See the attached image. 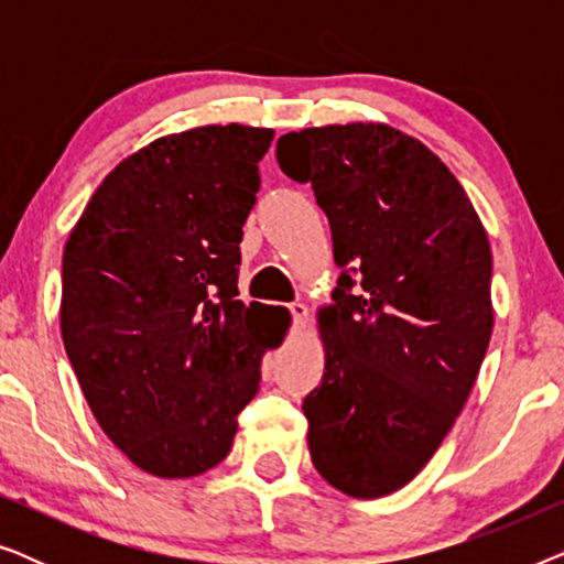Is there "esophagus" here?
<instances>
[{
	"mask_svg": "<svg viewBox=\"0 0 564 564\" xmlns=\"http://www.w3.org/2000/svg\"><path fill=\"white\" fill-rule=\"evenodd\" d=\"M288 307H290L292 318H295V326H305L307 315H311V311H307V305L305 303H290Z\"/></svg>",
	"mask_w": 564,
	"mask_h": 564,
	"instance_id": "1",
	"label": "esophagus"
}]
</instances>
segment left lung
<instances>
[{"label": "left lung", "mask_w": 564, "mask_h": 564, "mask_svg": "<svg viewBox=\"0 0 564 564\" xmlns=\"http://www.w3.org/2000/svg\"><path fill=\"white\" fill-rule=\"evenodd\" d=\"M276 161L311 182L341 267L318 315L326 369L303 400L311 459L346 496H390L434 457L480 372L488 234L444 161L382 122L288 133Z\"/></svg>", "instance_id": "left-lung-1"}]
</instances>
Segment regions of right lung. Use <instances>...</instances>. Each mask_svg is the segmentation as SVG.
Listing matches in <instances>:
<instances>
[{"instance_id": "1", "label": "right lung", "mask_w": 564, "mask_h": 564, "mask_svg": "<svg viewBox=\"0 0 564 564\" xmlns=\"http://www.w3.org/2000/svg\"><path fill=\"white\" fill-rule=\"evenodd\" d=\"M274 130L164 135L120 161L64 249L61 336L110 442L143 473L180 480L228 457L274 305L238 297L243 223Z\"/></svg>"}]
</instances>
